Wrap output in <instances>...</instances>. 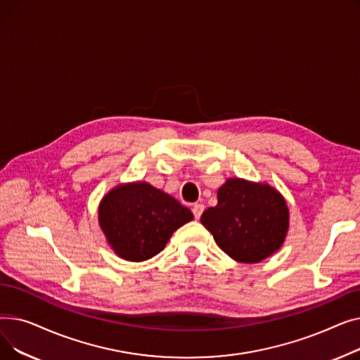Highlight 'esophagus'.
<instances>
[{
	"mask_svg": "<svg viewBox=\"0 0 360 360\" xmlns=\"http://www.w3.org/2000/svg\"><path fill=\"white\" fill-rule=\"evenodd\" d=\"M202 212H204V204H201V202L193 204V213H194V217H195V219H200L201 214H202Z\"/></svg>",
	"mask_w": 360,
	"mask_h": 360,
	"instance_id": "esophagus-1",
	"label": "esophagus"
}]
</instances>
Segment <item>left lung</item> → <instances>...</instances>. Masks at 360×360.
Wrapping results in <instances>:
<instances>
[{"instance_id": "left-lung-1", "label": "left lung", "mask_w": 360, "mask_h": 360, "mask_svg": "<svg viewBox=\"0 0 360 360\" xmlns=\"http://www.w3.org/2000/svg\"><path fill=\"white\" fill-rule=\"evenodd\" d=\"M201 223L219 248L238 262L255 264L280 250L289 229L286 200L269 184L229 178L217 191V205Z\"/></svg>"}]
</instances>
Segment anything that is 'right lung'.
I'll return each instance as SVG.
<instances>
[{
	"instance_id": "1",
	"label": "right lung",
	"mask_w": 360,
	"mask_h": 360,
	"mask_svg": "<svg viewBox=\"0 0 360 360\" xmlns=\"http://www.w3.org/2000/svg\"><path fill=\"white\" fill-rule=\"evenodd\" d=\"M193 219L190 209L147 182L121 184L99 204V224L110 248L134 262L158 255Z\"/></svg>"
}]
</instances>
